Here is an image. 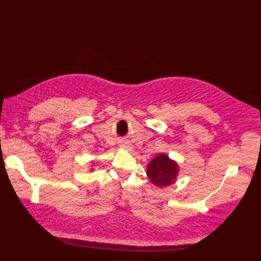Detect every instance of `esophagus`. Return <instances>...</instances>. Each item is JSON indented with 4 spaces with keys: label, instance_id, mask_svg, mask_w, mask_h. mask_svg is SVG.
Wrapping results in <instances>:
<instances>
[{
    "label": "esophagus",
    "instance_id": "obj_1",
    "mask_svg": "<svg viewBox=\"0 0 261 261\" xmlns=\"http://www.w3.org/2000/svg\"><path fill=\"white\" fill-rule=\"evenodd\" d=\"M120 147L121 148H123V150H127V151H130L131 148H132V145L130 144V142H128V141H121L120 142Z\"/></svg>",
    "mask_w": 261,
    "mask_h": 261
}]
</instances>
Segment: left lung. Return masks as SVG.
Returning a JSON list of instances; mask_svg holds the SVG:
<instances>
[{
	"label": "left lung",
	"mask_w": 261,
	"mask_h": 261,
	"mask_svg": "<svg viewBox=\"0 0 261 261\" xmlns=\"http://www.w3.org/2000/svg\"><path fill=\"white\" fill-rule=\"evenodd\" d=\"M178 164L166 154H159L148 163L146 175L158 188L172 185L178 174Z\"/></svg>",
	"instance_id": "1"
}]
</instances>
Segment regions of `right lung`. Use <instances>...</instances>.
<instances>
[{
	"instance_id": "obj_1",
	"label": "right lung",
	"mask_w": 261,
	"mask_h": 261,
	"mask_svg": "<svg viewBox=\"0 0 261 261\" xmlns=\"http://www.w3.org/2000/svg\"><path fill=\"white\" fill-rule=\"evenodd\" d=\"M91 170H92V171H93V168H92V169H91Z\"/></svg>"
}]
</instances>
